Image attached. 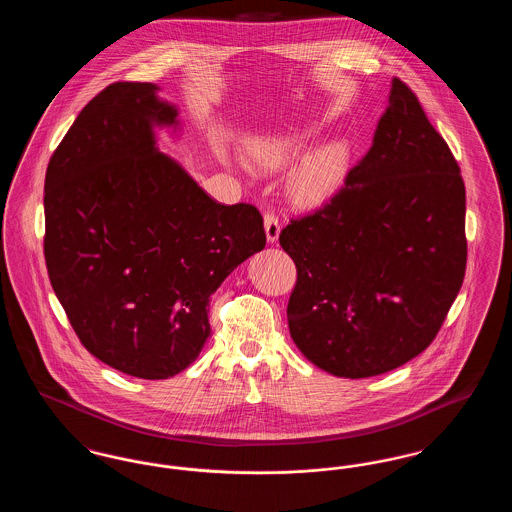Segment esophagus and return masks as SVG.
I'll list each match as a JSON object with an SVG mask.
<instances>
[{
    "label": "esophagus",
    "mask_w": 512,
    "mask_h": 512,
    "mask_svg": "<svg viewBox=\"0 0 512 512\" xmlns=\"http://www.w3.org/2000/svg\"><path fill=\"white\" fill-rule=\"evenodd\" d=\"M265 232H267L268 244H274L280 236V222L272 211H265Z\"/></svg>",
    "instance_id": "obj_1"
}]
</instances>
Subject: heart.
<instances>
[{"instance_id": "b5f03b06", "label": "heart", "mask_w": 512, "mask_h": 512, "mask_svg": "<svg viewBox=\"0 0 512 512\" xmlns=\"http://www.w3.org/2000/svg\"><path fill=\"white\" fill-rule=\"evenodd\" d=\"M311 146V134L286 132L255 140L249 157L270 171L293 167ZM349 147L345 142H330L307 153L290 180V194L299 205H320L338 192L347 174Z\"/></svg>"}]
</instances>
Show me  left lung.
<instances>
[{"label": "left lung", "instance_id": "8db88e82", "mask_svg": "<svg viewBox=\"0 0 512 512\" xmlns=\"http://www.w3.org/2000/svg\"><path fill=\"white\" fill-rule=\"evenodd\" d=\"M464 211L451 149L393 78L372 146L340 192L280 232L297 268L288 326L299 351L353 380L420 355L463 286Z\"/></svg>", "mask_w": 512, "mask_h": 512}]
</instances>
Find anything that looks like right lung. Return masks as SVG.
<instances>
[{
    "instance_id": "add662e5",
    "label": "right lung",
    "mask_w": 512,
    "mask_h": 512,
    "mask_svg": "<svg viewBox=\"0 0 512 512\" xmlns=\"http://www.w3.org/2000/svg\"><path fill=\"white\" fill-rule=\"evenodd\" d=\"M151 82H115L76 117L49 159L44 255L51 288L101 363L165 380L211 334L207 305L267 244L249 203L222 205L161 153L153 128L178 109Z\"/></svg>"
}]
</instances>
